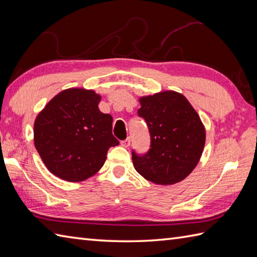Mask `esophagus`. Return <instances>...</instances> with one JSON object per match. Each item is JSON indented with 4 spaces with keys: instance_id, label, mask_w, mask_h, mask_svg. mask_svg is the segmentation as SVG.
Returning <instances> with one entry per match:
<instances>
[{
    "instance_id": "1",
    "label": "esophagus",
    "mask_w": 257,
    "mask_h": 257,
    "mask_svg": "<svg viewBox=\"0 0 257 257\" xmlns=\"http://www.w3.org/2000/svg\"><path fill=\"white\" fill-rule=\"evenodd\" d=\"M130 145H132V139H130V138H127L125 140L121 141V146L124 147V148H128Z\"/></svg>"
}]
</instances>
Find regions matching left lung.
I'll return each instance as SVG.
<instances>
[{"label": "left lung", "instance_id": "8db88e82", "mask_svg": "<svg viewBox=\"0 0 257 257\" xmlns=\"http://www.w3.org/2000/svg\"><path fill=\"white\" fill-rule=\"evenodd\" d=\"M139 117L150 134L145 155L133 150L135 169L157 184L182 181L198 165L205 144V129L187 98L167 90L140 98Z\"/></svg>", "mask_w": 257, "mask_h": 257}]
</instances>
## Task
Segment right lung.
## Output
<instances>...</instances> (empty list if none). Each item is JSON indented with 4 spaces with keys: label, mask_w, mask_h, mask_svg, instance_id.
<instances>
[{
    "label": "right lung",
    "mask_w": 257,
    "mask_h": 257,
    "mask_svg": "<svg viewBox=\"0 0 257 257\" xmlns=\"http://www.w3.org/2000/svg\"><path fill=\"white\" fill-rule=\"evenodd\" d=\"M95 91L70 88L59 92L38 113L34 144L53 174L70 182L94 176L106 161L112 135V117L102 113Z\"/></svg>",
    "instance_id": "add662e5"
}]
</instances>
